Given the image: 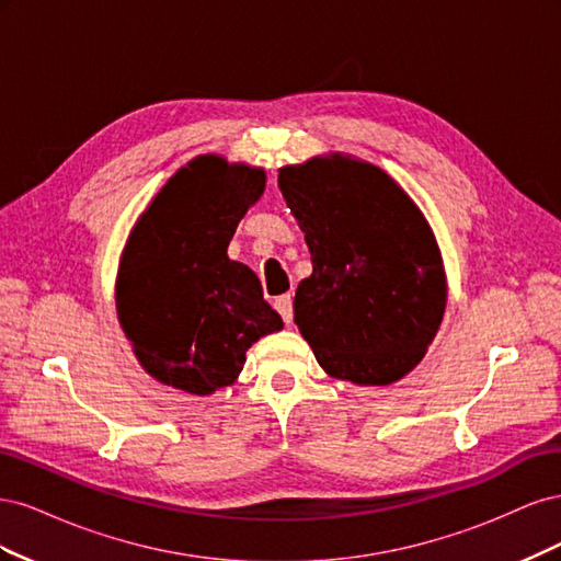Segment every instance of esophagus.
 I'll return each instance as SVG.
<instances>
[{
	"label": "esophagus",
	"instance_id": "esophagus-1",
	"mask_svg": "<svg viewBox=\"0 0 561 561\" xmlns=\"http://www.w3.org/2000/svg\"><path fill=\"white\" fill-rule=\"evenodd\" d=\"M276 311L283 316L285 322H293V295H283L276 299Z\"/></svg>",
	"mask_w": 561,
	"mask_h": 561
}]
</instances>
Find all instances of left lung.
<instances>
[{"mask_svg":"<svg viewBox=\"0 0 561 561\" xmlns=\"http://www.w3.org/2000/svg\"><path fill=\"white\" fill-rule=\"evenodd\" d=\"M313 274L295 322L328 375L388 386L412 371L443 322L447 287L421 210L381 168L342 157L280 168Z\"/></svg>","mask_w":561,"mask_h":561,"instance_id":"obj_1","label":"left lung"}]
</instances>
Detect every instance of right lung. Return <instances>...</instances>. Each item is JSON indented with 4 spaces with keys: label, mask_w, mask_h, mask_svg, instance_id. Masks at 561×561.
Masks as SVG:
<instances>
[{
    "label": "right lung",
    "mask_w": 561,
    "mask_h": 561,
    "mask_svg": "<svg viewBox=\"0 0 561 561\" xmlns=\"http://www.w3.org/2000/svg\"><path fill=\"white\" fill-rule=\"evenodd\" d=\"M264 171L198 157L135 225L116 278L118 322L151 377L194 396L233 383L245 351L283 328L260 278L227 257Z\"/></svg>",
    "instance_id": "right-lung-1"
}]
</instances>
